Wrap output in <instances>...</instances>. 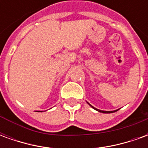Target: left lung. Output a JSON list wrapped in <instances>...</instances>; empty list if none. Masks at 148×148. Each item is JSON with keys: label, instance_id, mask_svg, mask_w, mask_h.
<instances>
[{"label": "left lung", "instance_id": "1", "mask_svg": "<svg viewBox=\"0 0 148 148\" xmlns=\"http://www.w3.org/2000/svg\"><path fill=\"white\" fill-rule=\"evenodd\" d=\"M92 107H93V106H92ZM93 109H96L97 111L100 112H103V113H110V112H114L116 111H116H102V110H99V109H95V108H93Z\"/></svg>", "mask_w": 148, "mask_h": 148}]
</instances>
